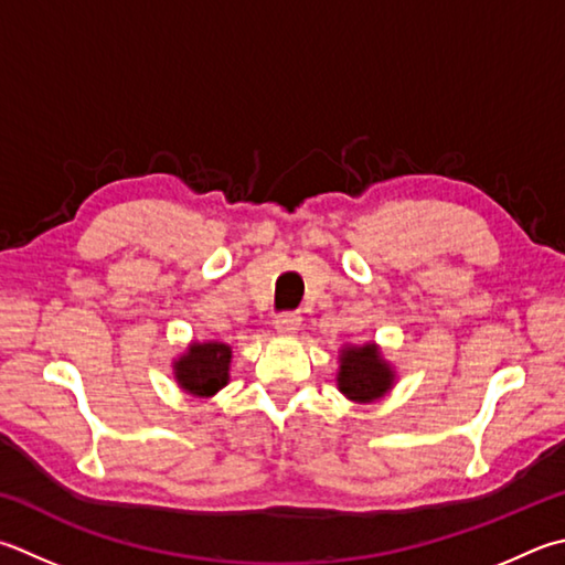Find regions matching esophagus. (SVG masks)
Returning <instances> with one entry per match:
<instances>
[{"label":"esophagus","mask_w":565,"mask_h":565,"mask_svg":"<svg viewBox=\"0 0 565 565\" xmlns=\"http://www.w3.org/2000/svg\"><path fill=\"white\" fill-rule=\"evenodd\" d=\"M274 328L279 333H284V335H291V333H296L301 328V316L296 313V311H286L281 316H276Z\"/></svg>","instance_id":"1"}]
</instances>
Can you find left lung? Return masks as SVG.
<instances>
[{
    "label": "left lung",
    "mask_w": 565,
    "mask_h": 565,
    "mask_svg": "<svg viewBox=\"0 0 565 565\" xmlns=\"http://www.w3.org/2000/svg\"><path fill=\"white\" fill-rule=\"evenodd\" d=\"M338 390L355 403H373L381 399L395 383V373L383 361L381 348L375 343L343 345L338 355Z\"/></svg>",
    "instance_id": "8db88e82"
}]
</instances>
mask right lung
<instances>
[{
  "instance_id": "obj_1",
  "label": "right lung",
  "mask_w": 565,
  "mask_h": 565,
  "mask_svg": "<svg viewBox=\"0 0 565 565\" xmlns=\"http://www.w3.org/2000/svg\"><path fill=\"white\" fill-rule=\"evenodd\" d=\"M232 348L220 341L190 343L172 371L178 385L194 397H212L230 381Z\"/></svg>"
}]
</instances>
